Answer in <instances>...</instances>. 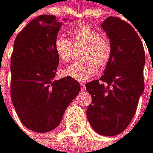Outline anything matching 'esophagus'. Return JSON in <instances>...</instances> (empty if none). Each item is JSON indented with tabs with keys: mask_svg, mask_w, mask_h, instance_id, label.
<instances>
[{
	"mask_svg": "<svg viewBox=\"0 0 153 153\" xmlns=\"http://www.w3.org/2000/svg\"><path fill=\"white\" fill-rule=\"evenodd\" d=\"M80 86H81V90L82 91H85V83H80Z\"/></svg>",
	"mask_w": 153,
	"mask_h": 153,
	"instance_id": "34e87169",
	"label": "esophagus"
}]
</instances>
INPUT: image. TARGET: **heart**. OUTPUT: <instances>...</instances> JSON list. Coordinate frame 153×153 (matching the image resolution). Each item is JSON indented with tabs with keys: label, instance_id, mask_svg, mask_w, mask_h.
<instances>
[{
	"label": "heart",
	"instance_id": "obj_1",
	"mask_svg": "<svg viewBox=\"0 0 153 153\" xmlns=\"http://www.w3.org/2000/svg\"><path fill=\"white\" fill-rule=\"evenodd\" d=\"M70 40L62 33L53 39V50L58 59L67 64L71 59L73 44H84L81 58L83 61L71 64L63 70V74L77 81H86L93 77L100 69L109 65L113 56V47L108 39L99 30L89 25H80L69 29Z\"/></svg>",
	"mask_w": 153,
	"mask_h": 153
}]
</instances>
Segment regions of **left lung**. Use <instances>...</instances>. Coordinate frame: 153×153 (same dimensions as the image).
<instances>
[{
  "label": "left lung",
  "mask_w": 153,
  "mask_h": 153,
  "mask_svg": "<svg viewBox=\"0 0 153 153\" xmlns=\"http://www.w3.org/2000/svg\"><path fill=\"white\" fill-rule=\"evenodd\" d=\"M102 27L110 39L113 56L100 81L85 84L92 98L86 117L98 134L112 136L122 133L135 114L145 86V51L127 21L109 17Z\"/></svg>",
  "instance_id": "1"
}]
</instances>
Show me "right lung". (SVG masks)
Returning a JSON list of instances; mask_svg holds the SVG:
<instances>
[{
  "mask_svg": "<svg viewBox=\"0 0 153 153\" xmlns=\"http://www.w3.org/2000/svg\"><path fill=\"white\" fill-rule=\"evenodd\" d=\"M61 21L41 15L21 30L11 54V100L19 120L36 133L53 130L80 92V84L67 76L54 80L59 59L53 39Z\"/></svg>",
  "mask_w": 153,
  "mask_h": 153,
  "instance_id": "add662e5",
  "label": "right lung"
}]
</instances>
